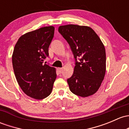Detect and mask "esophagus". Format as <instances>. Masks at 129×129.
Wrapping results in <instances>:
<instances>
[{
	"label": "esophagus",
	"instance_id": "1",
	"mask_svg": "<svg viewBox=\"0 0 129 129\" xmlns=\"http://www.w3.org/2000/svg\"><path fill=\"white\" fill-rule=\"evenodd\" d=\"M62 70H63V69L60 68V67H59V68H57V70H58V71H59L60 73L62 71Z\"/></svg>",
	"mask_w": 129,
	"mask_h": 129
}]
</instances>
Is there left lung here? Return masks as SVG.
<instances>
[{
	"label": "left lung",
	"instance_id": "8db88e82",
	"mask_svg": "<svg viewBox=\"0 0 129 129\" xmlns=\"http://www.w3.org/2000/svg\"><path fill=\"white\" fill-rule=\"evenodd\" d=\"M59 31L68 42L76 60L74 74L67 80L70 90L83 98L93 95L100 88L106 70L103 43L87 26L62 25Z\"/></svg>",
	"mask_w": 129,
	"mask_h": 129
}]
</instances>
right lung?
Instances as JSON below:
<instances>
[{"label":"right lung","mask_w":129,"mask_h":129,"mask_svg":"<svg viewBox=\"0 0 129 129\" xmlns=\"http://www.w3.org/2000/svg\"><path fill=\"white\" fill-rule=\"evenodd\" d=\"M53 26L42 27L20 37L12 54L16 79L28 96L43 100L51 93L57 75L54 67L44 64L54 37Z\"/></svg>","instance_id":"1"}]
</instances>
